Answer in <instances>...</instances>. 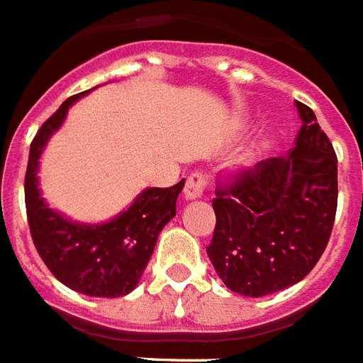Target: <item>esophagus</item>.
Wrapping results in <instances>:
<instances>
[{"mask_svg":"<svg viewBox=\"0 0 363 363\" xmlns=\"http://www.w3.org/2000/svg\"><path fill=\"white\" fill-rule=\"evenodd\" d=\"M209 188V177L203 171H194L192 175L186 179V184H184V196L186 200H196V198H201L206 190Z\"/></svg>","mask_w":363,"mask_h":363,"instance_id":"1","label":"esophagus"}]
</instances>
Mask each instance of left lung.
<instances>
[{
	"label": "left lung",
	"mask_w": 363,
	"mask_h": 363,
	"mask_svg": "<svg viewBox=\"0 0 363 363\" xmlns=\"http://www.w3.org/2000/svg\"><path fill=\"white\" fill-rule=\"evenodd\" d=\"M289 156L268 157L218 182L207 257L234 293L262 297L297 284L328 247L337 213V154L312 108Z\"/></svg>",
	"instance_id": "obj_1"
}]
</instances>
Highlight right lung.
<instances>
[{"instance_id":"obj_1","label":"right lung","mask_w":363,"mask_h":363,"mask_svg":"<svg viewBox=\"0 0 363 363\" xmlns=\"http://www.w3.org/2000/svg\"><path fill=\"white\" fill-rule=\"evenodd\" d=\"M87 91L66 99L38 129L30 145L24 201L32 242L41 261L66 287L89 297H123L137 287L157 236L175 217L184 179L169 188H148L127 211L106 225H76L51 211L38 190V160L65 120L68 106Z\"/></svg>"}]
</instances>
